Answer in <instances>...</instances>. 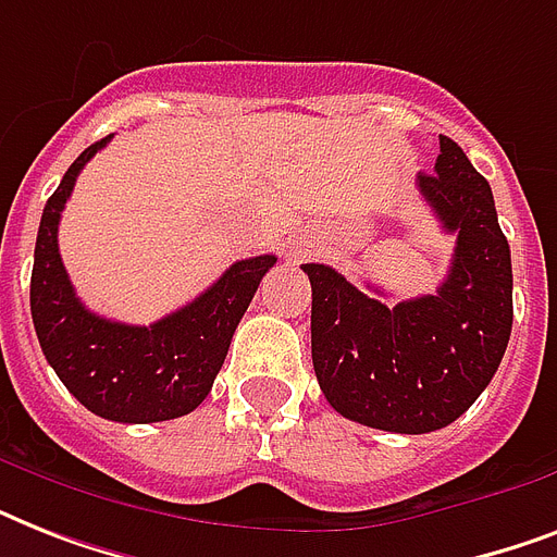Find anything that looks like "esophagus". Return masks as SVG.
Wrapping results in <instances>:
<instances>
[{
	"mask_svg": "<svg viewBox=\"0 0 557 557\" xmlns=\"http://www.w3.org/2000/svg\"><path fill=\"white\" fill-rule=\"evenodd\" d=\"M295 253H297V257H306V248H297Z\"/></svg>",
	"mask_w": 557,
	"mask_h": 557,
	"instance_id": "34e87169",
	"label": "esophagus"
}]
</instances>
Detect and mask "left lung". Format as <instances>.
<instances>
[{"instance_id": "8db88e82", "label": "left lung", "mask_w": 557, "mask_h": 557, "mask_svg": "<svg viewBox=\"0 0 557 557\" xmlns=\"http://www.w3.org/2000/svg\"><path fill=\"white\" fill-rule=\"evenodd\" d=\"M419 193L440 225L457 234L436 295L387 306L330 265H304L323 396L344 419L389 433L457 422L500 367L515 314L511 251L492 187L448 135H440L436 168L419 176Z\"/></svg>"}]
</instances>
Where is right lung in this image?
Masks as SVG:
<instances>
[{"label":"right lung","mask_w":557,"mask_h":557,"mask_svg":"<svg viewBox=\"0 0 557 557\" xmlns=\"http://www.w3.org/2000/svg\"><path fill=\"white\" fill-rule=\"evenodd\" d=\"M109 138L83 150L46 201L30 271V318L42 356L86 410L126 424L168 422L205 401L253 292L277 257L234 262L196 300L150 326L89 312L65 274L57 227L81 170Z\"/></svg>","instance_id":"add662e5"}]
</instances>
